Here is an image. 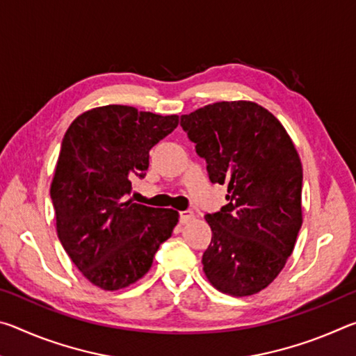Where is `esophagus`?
I'll return each mask as SVG.
<instances>
[{
  "label": "esophagus",
  "mask_w": 356,
  "mask_h": 356,
  "mask_svg": "<svg viewBox=\"0 0 356 356\" xmlns=\"http://www.w3.org/2000/svg\"><path fill=\"white\" fill-rule=\"evenodd\" d=\"M193 218H195V215H193V212H190V210H185V212L179 213L180 225H186V222H190Z\"/></svg>",
  "instance_id": "obj_1"
}]
</instances>
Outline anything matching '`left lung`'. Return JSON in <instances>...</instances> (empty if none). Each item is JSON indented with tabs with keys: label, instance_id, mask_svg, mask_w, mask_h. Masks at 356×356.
Masks as SVG:
<instances>
[{
	"label": "left lung",
	"instance_id": "8db88e82",
	"mask_svg": "<svg viewBox=\"0 0 356 356\" xmlns=\"http://www.w3.org/2000/svg\"><path fill=\"white\" fill-rule=\"evenodd\" d=\"M227 204L207 213L212 240L202 268L218 291L246 297L267 287L292 254L301 227L303 170L272 113L252 102H216L180 116Z\"/></svg>",
	"mask_w": 356,
	"mask_h": 356
}]
</instances>
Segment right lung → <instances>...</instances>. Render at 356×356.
I'll list each match as a JSON object with an SVG mask.
<instances>
[{"instance_id": "1", "label": "right lung", "mask_w": 356, "mask_h": 356, "mask_svg": "<svg viewBox=\"0 0 356 356\" xmlns=\"http://www.w3.org/2000/svg\"><path fill=\"white\" fill-rule=\"evenodd\" d=\"M179 116L106 105L78 116L65 131L50 196L59 242L83 276L104 291L149 272L179 213L127 197L143 179L149 150L177 127Z\"/></svg>"}]
</instances>
